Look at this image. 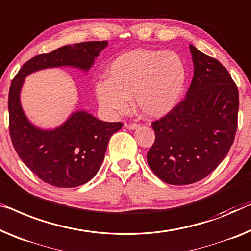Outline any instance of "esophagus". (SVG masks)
<instances>
[{
	"instance_id": "1",
	"label": "esophagus",
	"mask_w": 251,
	"mask_h": 251,
	"mask_svg": "<svg viewBox=\"0 0 251 251\" xmlns=\"http://www.w3.org/2000/svg\"><path fill=\"white\" fill-rule=\"evenodd\" d=\"M124 126L126 127L127 129H137L138 127H140V125L138 124H136V123H133V122H126L125 124H124Z\"/></svg>"
}]
</instances>
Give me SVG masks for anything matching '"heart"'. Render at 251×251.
<instances>
[{
    "label": "heart",
    "instance_id": "1",
    "mask_svg": "<svg viewBox=\"0 0 251 251\" xmlns=\"http://www.w3.org/2000/svg\"><path fill=\"white\" fill-rule=\"evenodd\" d=\"M186 66L174 51L134 50L115 58L107 78L95 85L97 100L107 114L134 106L147 118H160L175 109L186 84Z\"/></svg>",
    "mask_w": 251,
    "mask_h": 251
}]
</instances>
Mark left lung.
I'll return each instance as SVG.
<instances>
[{
    "label": "left lung",
    "mask_w": 251,
    "mask_h": 251,
    "mask_svg": "<svg viewBox=\"0 0 251 251\" xmlns=\"http://www.w3.org/2000/svg\"><path fill=\"white\" fill-rule=\"evenodd\" d=\"M194 76L185 99L151 126L155 141L148 152L151 170L170 185L200 181L216 169L237 132L239 92L218 59L189 45Z\"/></svg>",
    "instance_id": "left-lung-1"
}]
</instances>
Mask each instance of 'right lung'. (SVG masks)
I'll return each instance as SVG.
<instances>
[{
    "label": "right lung",
    "instance_id": "right-lung-1",
    "mask_svg": "<svg viewBox=\"0 0 251 251\" xmlns=\"http://www.w3.org/2000/svg\"><path fill=\"white\" fill-rule=\"evenodd\" d=\"M108 42L66 45L37 55L19 71L9 91V128L18 155L43 181L59 188L88 182L98 173L108 142L122 123L99 121L85 110L73 113L55 129H42L29 122L20 102L25 77L39 70L72 66L88 72Z\"/></svg>",
    "mask_w": 251,
    "mask_h": 251
}]
</instances>
